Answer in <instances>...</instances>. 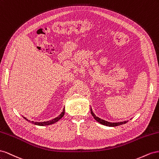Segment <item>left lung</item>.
I'll list each match as a JSON object with an SVG mask.
<instances>
[{"label": "left lung", "mask_w": 159, "mask_h": 159, "mask_svg": "<svg viewBox=\"0 0 159 159\" xmlns=\"http://www.w3.org/2000/svg\"><path fill=\"white\" fill-rule=\"evenodd\" d=\"M90 113H91V115L94 117V119L96 120L97 122H98L99 123H101L103 125H106L107 126H119V125H120L125 124V123H126V122H127V121H123V122H110L106 121L105 120H102L101 119H100V118H98V116H97L96 115L94 114L92 108H90Z\"/></svg>", "instance_id": "obj_1"}]
</instances>
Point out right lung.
<instances>
[{"instance_id":"1","label":"right lung","mask_w":159,"mask_h":159,"mask_svg":"<svg viewBox=\"0 0 159 159\" xmlns=\"http://www.w3.org/2000/svg\"><path fill=\"white\" fill-rule=\"evenodd\" d=\"M64 115H65V108H63V111H62V112H61V114L59 116L56 117V118H54V119L51 120H49V121L40 122H39L30 121V120H28V119H26L25 117H24V119H26V120H28V121L30 122H32V123H33L34 125H39V126H45V125H52V124H54V123H55V122H57V121L61 119V118H62L63 116H64Z\"/></svg>"}]
</instances>
